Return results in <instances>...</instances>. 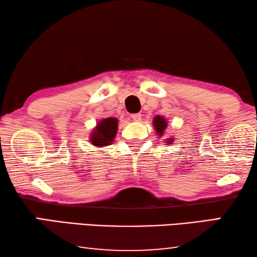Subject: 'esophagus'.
<instances>
[{"label":"esophagus","instance_id":"esophagus-1","mask_svg":"<svg viewBox=\"0 0 257 257\" xmlns=\"http://www.w3.org/2000/svg\"><path fill=\"white\" fill-rule=\"evenodd\" d=\"M132 119L134 121H141L142 120V114H141V113H134V114H132Z\"/></svg>","mask_w":257,"mask_h":257}]
</instances>
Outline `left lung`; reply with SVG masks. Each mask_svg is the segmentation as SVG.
<instances>
[{
	"instance_id": "left-lung-1",
	"label": "left lung",
	"mask_w": 257,
	"mask_h": 257,
	"mask_svg": "<svg viewBox=\"0 0 257 257\" xmlns=\"http://www.w3.org/2000/svg\"><path fill=\"white\" fill-rule=\"evenodd\" d=\"M153 125H154V128L156 130V134H158L160 137H162L163 134H164V130L167 129V127H168V122H167V120L163 118V116L156 115L155 118L153 119ZM167 143H168V145H171L173 143V139L168 138Z\"/></svg>"
}]
</instances>
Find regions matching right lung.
Returning <instances> with one entry per match:
<instances>
[{
	"label": "right lung",
	"instance_id": "right-lung-1",
	"mask_svg": "<svg viewBox=\"0 0 257 257\" xmlns=\"http://www.w3.org/2000/svg\"><path fill=\"white\" fill-rule=\"evenodd\" d=\"M118 132V119L106 118L99 121L90 135V143L94 146H107L113 143Z\"/></svg>",
	"mask_w": 257,
	"mask_h": 257
}]
</instances>
